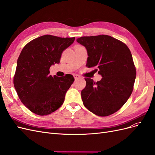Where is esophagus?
<instances>
[{"label": "esophagus", "instance_id": "esophagus-1", "mask_svg": "<svg viewBox=\"0 0 155 155\" xmlns=\"http://www.w3.org/2000/svg\"><path fill=\"white\" fill-rule=\"evenodd\" d=\"M74 77L75 79H79V78H81V77H80V76H79L78 74H74Z\"/></svg>", "mask_w": 155, "mask_h": 155}]
</instances>
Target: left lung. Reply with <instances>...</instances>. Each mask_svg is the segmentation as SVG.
Here are the masks:
<instances>
[{
    "mask_svg": "<svg viewBox=\"0 0 155 155\" xmlns=\"http://www.w3.org/2000/svg\"><path fill=\"white\" fill-rule=\"evenodd\" d=\"M77 42L87 50L86 66L94 67L102 78L94 82L85 78L81 91L83 105L100 116H107L120 110L133 91L136 67L129 48L124 43L107 35L79 37Z\"/></svg>",
    "mask_w": 155,
    "mask_h": 155,
    "instance_id": "8db88e82",
    "label": "left lung"
}]
</instances>
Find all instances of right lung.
<instances>
[{"label":"right lung","mask_w":155,"mask_h":155,"mask_svg":"<svg viewBox=\"0 0 155 155\" xmlns=\"http://www.w3.org/2000/svg\"><path fill=\"white\" fill-rule=\"evenodd\" d=\"M75 37L45 35L22 48L17 59L13 85L21 102L34 113L45 116L62 105L65 94L74 81L73 76H50L51 65L59 63L63 51Z\"/></svg>","instance_id":"right-lung-1"}]
</instances>
